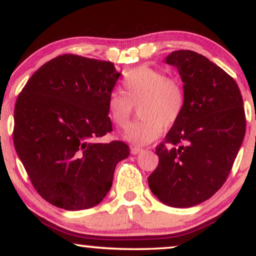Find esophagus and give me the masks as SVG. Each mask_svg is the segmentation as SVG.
Here are the masks:
<instances>
[{"label":"esophagus","mask_w":256,"mask_h":256,"mask_svg":"<svg viewBox=\"0 0 256 256\" xmlns=\"http://www.w3.org/2000/svg\"><path fill=\"white\" fill-rule=\"evenodd\" d=\"M142 150V148H140V147H136V146H134V147H132L131 148V153L133 154V156H136V154H138V153H140Z\"/></svg>","instance_id":"34e87169"}]
</instances>
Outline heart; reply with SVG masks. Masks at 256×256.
<instances>
[{"label":"heart","mask_w":256,"mask_h":256,"mask_svg":"<svg viewBox=\"0 0 256 256\" xmlns=\"http://www.w3.org/2000/svg\"><path fill=\"white\" fill-rule=\"evenodd\" d=\"M123 93L111 92L106 100V112L118 128H126L134 106L140 118L130 125L126 138L133 144H148L158 139L162 128L174 126L186 106V92L181 82L168 78L162 70L140 66L125 73Z\"/></svg>","instance_id":"1"}]
</instances>
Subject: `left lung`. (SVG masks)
<instances>
[{"mask_svg": "<svg viewBox=\"0 0 256 256\" xmlns=\"http://www.w3.org/2000/svg\"><path fill=\"white\" fill-rule=\"evenodd\" d=\"M166 62L181 75L186 106L156 146L159 164L148 176V186L169 206L190 208L210 198L226 182L246 132V116L234 78L208 58L180 50Z\"/></svg>", "mask_w": 256, "mask_h": 256, "instance_id": "left-lung-1", "label": "left lung"}]
</instances>
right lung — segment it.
<instances>
[{"label": "right lung", "instance_id": "right-lung-1", "mask_svg": "<svg viewBox=\"0 0 256 256\" xmlns=\"http://www.w3.org/2000/svg\"><path fill=\"white\" fill-rule=\"evenodd\" d=\"M110 61L62 54L34 72L15 104L14 145L45 200L64 210L89 208L112 186L130 148L112 132L108 97L120 78Z\"/></svg>", "mask_w": 256, "mask_h": 256}]
</instances>
